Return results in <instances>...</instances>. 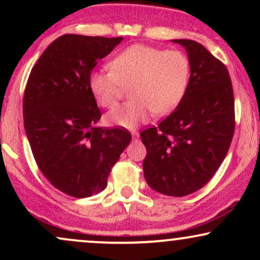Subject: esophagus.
<instances>
[{
	"instance_id": "obj_1",
	"label": "esophagus",
	"mask_w": 260,
	"mask_h": 260,
	"mask_svg": "<svg viewBox=\"0 0 260 260\" xmlns=\"http://www.w3.org/2000/svg\"><path fill=\"white\" fill-rule=\"evenodd\" d=\"M132 137H133L134 140H137V139L139 138V133H138V132H133V133H132Z\"/></svg>"
}]
</instances>
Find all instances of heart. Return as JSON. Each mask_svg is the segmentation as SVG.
<instances>
[{
  "label": "heart",
  "instance_id": "heart-1",
  "mask_svg": "<svg viewBox=\"0 0 260 260\" xmlns=\"http://www.w3.org/2000/svg\"><path fill=\"white\" fill-rule=\"evenodd\" d=\"M111 71H92L89 88L103 107L117 104L131 88L133 100L113 107L106 113L110 126L134 128L157 116L174 111L188 88L189 59L180 50H161L134 44L110 61Z\"/></svg>",
  "mask_w": 260,
  "mask_h": 260
}]
</instances>
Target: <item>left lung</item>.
Returning a JSON list of instances; mask_svg holds the SVG:
<instances>
[{
  "label": "left lung",
  "instance_id": "1",
  "mask_svg": "<svg viewBox=\"0 0 260 260\" xmlns=\"http://www.w3.org/2000/svg\"><path fill=\"white\" fill-rule=\"evenodd\" d=\"M190 78L183 99L159 126L140 132L147 156L144 177L156 192L184 197L211 180L228 154L235 132V99L226 66L187 39Z\"/></svg>",
  "mask_w": 260,
  "mask_h": 260
}]
</instances>
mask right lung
<instances>
[{
  "label": "right lung",
  "mask_w": 260,
  "mask_h": 260,
  "mask_svg": "<svg viewBox=\"0 0 260 260\" xmlns=\"http://www.w3.org/2000/svg\"><path fill=\"white\" fill-rule=\"evenodd\" d=\"M122 38L64 34L32 67L23 98L24 128L39 169L56 189L86 198L105 189L132 139L124 127H98L89 76Z\"/></svg>",
  "instance_id": "add662e5"
}]
</instances>
